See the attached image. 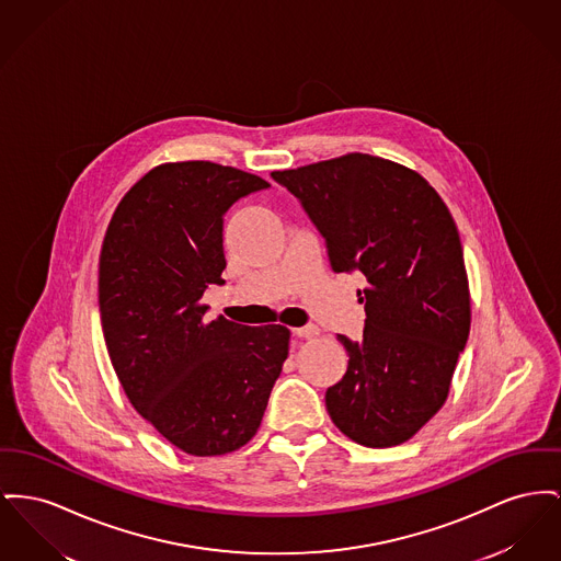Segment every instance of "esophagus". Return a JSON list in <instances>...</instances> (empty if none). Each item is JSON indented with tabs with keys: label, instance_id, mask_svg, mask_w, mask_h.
<instances>
[{
	"label": "esophagus",
	"instance_id": "esophagus-1",
	"mask_svg": "<svg viewBox=\"0 0 561 561\" xmlns=\"http://www.w3.org/2000/svg\"><path fill=\"white\" fill-rule=\"evenodd\" d=\"M293 334L300 336V339H311V336L320 334V329L313 327V324H307V327H300V329H293Z\"/></svg>",
	"mask_w": 561,
	"mask_h": 561
}]
</instances>
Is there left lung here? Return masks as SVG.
<instances>
[{
    "mask_svg": "<svg viewBox=\"0 0 561 561\" xmlns=\"http://www.w3.org/2000/svg\"><path fill=\"white\" fill-rule=\"evenodd\" d=\"M324 237L334 273L360 271L363 339L327 390L334 426L364 447L409 440L443 407L470 332L456 222L428 182L392 161L345 154L273 171Z\"/></svg>",
    "mask_w": 561,
    "mask_h": 561,
    "instance_id": "left-lung-1",
    "label": "left lung"
}]
</instances>
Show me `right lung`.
<instances>
[{
  "mask_svg": "<svg viewBox=\"0 0 561 561\" xmlns=\"http://www.w3.org/2000/svg\"><path fill=\"white\" fill-rule=\"evenodd\" d=\"M263 178L209 161L148 171L118 203L100 256L103 339L135 411L188 456H225L261 426L290 330L207 320L222 286L225 216Z\"/></svg>",
  "mask_w": 561,
  "mask_h": 561,
  "instance_id": "obj_1",
  "label": "right lung"
}]
</instances>
